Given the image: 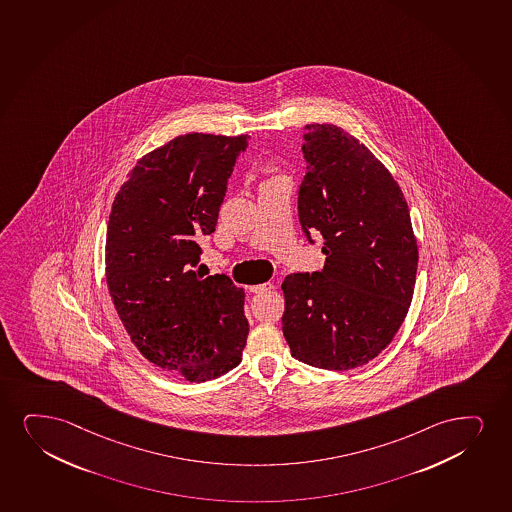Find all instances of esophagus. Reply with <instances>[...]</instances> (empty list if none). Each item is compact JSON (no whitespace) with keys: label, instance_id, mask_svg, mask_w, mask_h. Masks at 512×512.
<instances>
[{"label":"esophagus","instance_id":"1","mask_svg":"<svg viewBox=\"0 0 512 512\" xmlns=\"http://www.w3.org/2000/svg\"><path fill=\"white\" fill-rule=\"evenodd\" d=\"M248 290L252 291V293H257V295H260V293H265V291L274 290V284H272V283L253 284V286H250V288H248Z\"/></svg>","mask_w":512,"mask_h":512}]
</instances>
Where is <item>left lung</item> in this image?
<instances>
[{"mask_svg":"<svg viewBox=\"0 0 512 512\" xmlns=\"http://www.w3.org/2000/svg\"><path fill=\"white\" fill-rule=\"evenodd\" d=\"M298 219L324 238L322 271L284 278L283 333L303 364L347 371L378 357L411 305L417 243L385 165L333 124L303 127Z\"/></svg>","mask_w":512,"mask_h":512,"instance_id":"obj_1","label":"left lung"}]
</instances>
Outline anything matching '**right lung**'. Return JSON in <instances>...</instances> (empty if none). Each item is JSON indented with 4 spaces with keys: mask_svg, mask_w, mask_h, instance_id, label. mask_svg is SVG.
<instances>
[{
    "mask_svg": "<svg viewBox=\"0 0 512 512\" xmlns=\"http://www.w3.org/2000/svg\"><path fill=\"white\" fill-rule=\"evenodd\" d=\"M248 139L177 136L139 160L108 219L107 284L120 321L146 359L188 381L228 373L247 345L243 288L193 267Z\"/></svg>",
    "mask_w": 512,
    "mask_h": 512,
    "instance_id": "obj_1",
    "label": "right lung"
}]
</instances>
